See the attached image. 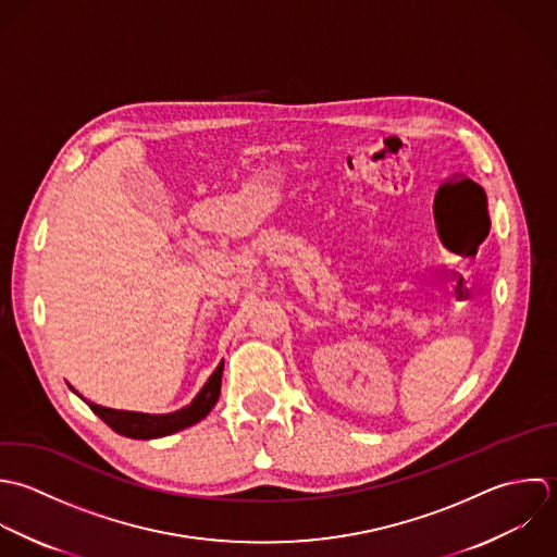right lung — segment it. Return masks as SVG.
<instances>
[{
  "label": "right lung",
  "instance_id": "right-lung-1",
  "mask_svg": "<svg viewBox=\"0 0 557 557\" xmlns=\"http://www.w3.org/2000/svg\"><path fill=\"white\" fill-rule=\"evenodd\" d=\"M221 375H223V362L216 367V371L210 375L206 386L199 391V395L182 410H175L171 414H143V412H127V410H112L97 406L92 401H86L88 408L116 434L138 441L149 438H162L169 434H175L180 430H186L201 419L208 417V412L214 408L219 393H221ZM73 391V388H71ZM75 393V391H73ZM77 395V393H75Z\"/></svg>",
  "mask_w": 557,
  "mask_h": 557
}]
</instances>
